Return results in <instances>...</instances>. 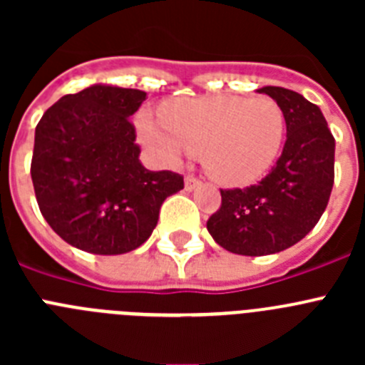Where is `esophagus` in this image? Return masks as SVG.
Returning <instances> with one entry per match:
<instances>
[{
    "label": "esophagus",
    "instance_id": "34e87169",
    "mask_svg": "<svg viewBox=\"0 0 365 365\" xmlns=\"http://www.w3.org/2000/svg\"><path fill=\"white\" fill-rule=\"evenodd\" d=\"M199 185H201V180H199L197 177L186 175V179H185V188L186 190H193V188H195V186H199Z\"/></svg>",
    "mask_w": 365,
    "mask_h": 365
}]
</instances>
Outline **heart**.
Here are the masks:
<instances>
[{"label": "heart", "mask_w": 365, "mask_h": 365, "mask_svg": "<svg viewBox=\"0 0 365 365\" xmlns=\"http://www.w3.org/2000/svg\"><path fill=\"white\" fill-rule=\"evenodd\" d=\"M138 133L166 159L201 153L206 172L227 186L265 175L285 143V113L269 96H206L168 102L160 122L138 118Z\"/></svg>", "instance_id": "obj_1"}]
</instances>
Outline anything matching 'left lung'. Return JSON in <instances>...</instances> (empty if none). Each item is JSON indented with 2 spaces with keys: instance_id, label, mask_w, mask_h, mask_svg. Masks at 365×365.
Listing matches in <instances>:
<instances>
[{
  "instance_id": "left-lung-1",
  "label": "left lung",
  "mask_w": 365,
  "mask_h": 365,
  "mask_svg": "<svg viewBox=\"0 0 365 365\" xmlns=\"http://www.w3.org/2000/svg\"><path fill=\"white\" fill-rule=\"evenodd\" d=\"M257 91L282 106L285 146L257 185L221 190V206L206 221L215 243L241 256L276 254L302 241L320 221L334 185V137L320 108L285 87Z\"/></svg>"
}]
</instances>
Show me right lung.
I'll return each instance as SVG.
<instances>
[{
  "label": "right lung",
  "instance_id": "1",
  "mask_svg": "<svg viewBox=\"0 0 365 365\" xmlns=\"http://www.w3.org/2000/svg\"><path fill=\"white\" fill-rule=\"evenodd\" d=\"M146 93L91 86L66 95L36 125L31 177L41 215L63 241L100 256L135 250L164 199L185 188L175 172H150L130 117Z\"/></svg>",
  "mask_w": 365,
  "mask_h": 365
}]
</instances>
